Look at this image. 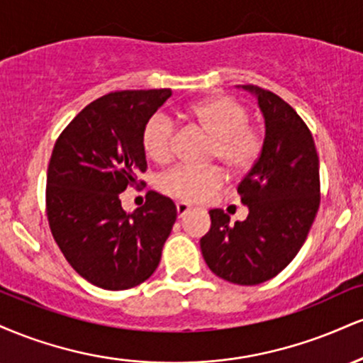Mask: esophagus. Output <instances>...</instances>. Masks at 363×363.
I'll return each mask as SVG.
<instances>
[{
	"label": "esophagus",
	"instance_id": "1",
	"mask_svg": "<svg viewBox=\"0 0 363 363\" xmlns=\"http://www.w3.org/2000/svg\"><path fill=\"white\" fill-rule=\"evenodd\" d=\"M176 208H177V216H179V218H184V216L191 211V206L186 205V203H177Z\"/></svg>",
	"mask_w": 363,
	"mask_h": 363
}]
</instances>
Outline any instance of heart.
Listing matches in <instances>:
<instances>
[{"mask_svg":"<svg viewBox=\"0 0 363 363\" xmlns=\"http://www.w3.org/2000/svg\"><path fill=\"white\" fill-rule=\"evenodd\" d=\"M187 116L211 138L208 158L218 160L230 174L249 170L261 153L259 133L247 124V111L234 99L216 95L193 104ZM174 140V123L167 116L155 114L145 124L141 143L153 162H165L170 157ZM222 186V172L216 167L193 169L181 165L169 170L160 179V189L172 198L187 203H199L210 198Z\"/></svg>","mask_w":363,"mask_h":363,"instance_id":"b5f03b06","label":"heart"}]
</instances>
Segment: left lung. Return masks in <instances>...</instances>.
<instances>
[{
    "label": "left lung",
    "mask_w": 363,
    "mask_h": 363,
    "mask_svg": "<svg viewBox=\"0 0 363 363\" xmlns=\"http://www.w3.org/2000/svg\"><path fill=\"white\" fill-rule=\"evenodd\" d=\"M257 99L264 140L257 160L240 181L249 213L230 225L210 210L201 237L203 257L216 277L235 285H259L277 277L306 242L319 208V158L309 128L283 99L254 85H239Z\"/></svg>",
    "instance_id": "1"
}]
</instances>
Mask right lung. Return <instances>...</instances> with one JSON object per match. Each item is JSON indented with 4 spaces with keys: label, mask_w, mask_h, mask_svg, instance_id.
Listing matches in <instances>:
<instances>
[{
    "label": "right lung",
    "mask_w": 363,
    "mask_h": 363,
    "mask_svg": "<svg viewBox=\"0 0 363 363\" xmlns=\"http://www.w3.org/2000/svg\"><path fill=\"white\" fill-rule=\"evenodd\" d=\"M170 95V89L104 95L54 145L49 227L74 272L99 289H133L152 277L177 218L172 199L153 191L135 211L124 210L119 198L147 170L143 128Z\"/></svg>",
    "instance_id": "obj_1"
}]
</instances>
